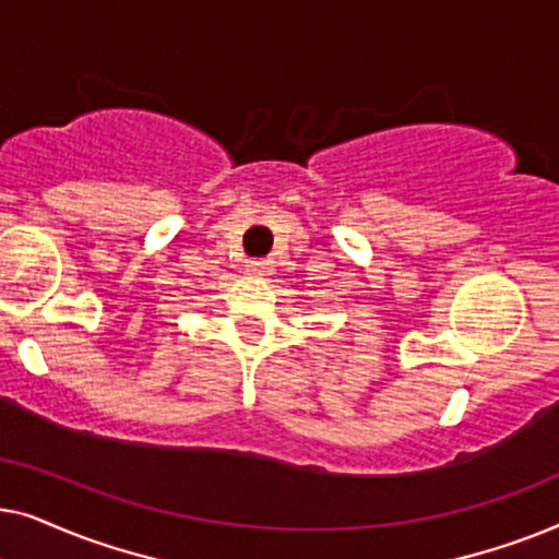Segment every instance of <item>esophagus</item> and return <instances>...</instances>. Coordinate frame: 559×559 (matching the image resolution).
I'll list each match as a JSON object with an SVG mask.
<instances>
[{
  "label": "esophagus",
  "mask_w": 559,
  "mask_h": 559,
  "mask_svg": "<svg viewBox=\"0 0 559 559\" xmlns=\"http://www.w3.org/2000/svg\"><path fill=\"white\" fill-rule=\"evenodd\" d=\"M272 270L270 259H247V272L251 274H266Z\"/></svg>",
  "instance_id": "obj_1"
}]
</instances>
